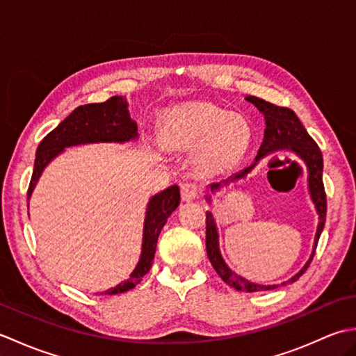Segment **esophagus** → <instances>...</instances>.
<instances>
[{
	"instance_id": "34e87169",
	"label": "esophagus",
	"mask_w": 356,
	"mask_h": 356,
	"mask_svg": "<svg viewBox=\"0 0 356 356\" xmlns=\"http://www.w3.org/2000/svg\"><path fill=\"white\" fill-rule=\"evenodd\" d=\"M200 194V188L195 184H184L182 185V199L185 202L194 200Z\"/></svg>"
}]
</instances>
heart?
Masks as SVG:
<instances>
[{
  "label": "heart",
  "instance_id": "b5f03b06",
  "mask_svg": "<svg viewBox=\"0 0 356 356\" xmlns=\"http://www.w3.org/2000/svg\"><path fill=\"white\" fill-rule=\"evenodd\" d=\"M166 138L174 147L197 151V163L208 172L234 168L249 149L252 130L248 120L213 102H188L166 116Z\"/></svg>",
  "mask_w": 356,
  "mask_h": 356
}]
</instances>
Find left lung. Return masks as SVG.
I'll list each match as a JSON object with an SVG mask.
<instances>
[{
    "label": "left lung",
    "mask_w": 356,
    "mask_h": 356,
    "mask_svg": "<svg viewBox=\"0 0 356 356\" xmlns=\"http://www.w3.org/2000/svg\"><path fill=\"white\" fill-rule=\"evenodd\" d=\"M248 102H252L260 113L264 115V122H266V128H264V138L260 145L259 153H257L255 162L248 166V168L241 170L240 172L234 174L229 179L222 180L220 184H213L211 185V191L220 190L222 186H228L232 182H237L240 179H245L248 172H251L254 166L259 163L260 159L268 156L270 153H275L278 149H291L297 154L301 161H303L307 166V186H309V194H311V199L315 205L316 214H318V228H316L315 234V241H314V251L309 257L307 263L301 268L300 272H297L292 278L283 282L282 284H257L249 282V280L237 275L228 264L225 263L223 257L220 254V248H218V232L216 220L211 213H207V252L208 259L213 264V268L226 284L241 292H260V291H272L277 289L280 286H284L286 283H293L305 274L306 269L311 264L316 245H318V238L324 228V222H326V211H327V202H326V193H324V185H323V154L316 145V142L309 136L303 124L300 122L297 115L286 107H278L270 102H266L264 99L255 96H246ZM207 200L211 199L207 195Z\"/></svg>",
    "instance_id": "1"
}]
</instances>
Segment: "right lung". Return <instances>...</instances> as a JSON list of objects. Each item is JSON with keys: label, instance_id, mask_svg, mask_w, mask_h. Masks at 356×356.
<instances>
[{"label": "right lung", "instance_id": "1", "mask_svg": "<svg viewBox=\"0 0 356 356\" xmlns=\"http://www.w3.org/2000/svg\"><path fill=\"white\" fill-rule=\"evenodd\" d=\"M138 124L130 118L128 104L122 96H113L101 104H87L74 108L70 116H67L55 130L50 131L41 140L36 149L33 174L30 179L27 200L40 180L45 166H47L64 148L82 145V143L97 142H128L138 139ZM180 203V190L177 185L166 188L149 199L143 222L142 252L139 263L125 282L119 283L111 289L101 292V295H116L133 289L142 282V277L151 269L154 260L157 238L174 209ZM29 205V203H27Z\"/></svg>", "mask_w": 356, "mask_h": 356}]
</instances>
